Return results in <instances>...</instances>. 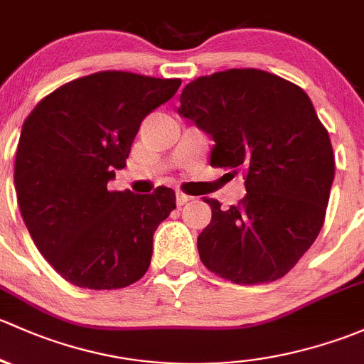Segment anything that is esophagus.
I'll list each match as a JSON object with an SVG mask.
<instances>
[{
	"instance_id": "esophagus-1",
	"label": "esophagus",
	"mask_w": 364,
	"mask_h": 364,
	"mask_svg": "<svg viewBox=\"0 0 364 364\" xmlns=\"http://www.w3.org/2000/svg\"><path fill=\"white\" fill-rule=\"evenodd\" d=\"M193 200V196H189V194L186 193H177V205L178 207H183V205L187 203V201Z\"/></svg>"
}]
</instances>
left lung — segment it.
<instances>
[{
  "label": "left lung",
  "instance_id": "8db88e82",
  "mask_svg": "<svg viewBox=\"0 0 364 364\" xmlns=\"http://www.w3.org/2000/svg\"><path fill=\"white\" fill-rule=\"evenodd\" d=\"M178 114L213 138L212 166L245 178L237 207L203 198L212 220L198 237L201 263L240 286L284 277L316 242L335 177L312 101L286 78L233 68L189 82Z\"/></svg>",
  "mask_w": 364,
  "mask_h": 364
}]
</instances>
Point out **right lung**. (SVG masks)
Listing matches in <instances>:
<instances>
[{
  "instance_id": "right-lung-1",
  "label": "right lung",
  "mask_w": 364,
  "mask_h": 364,
  "mask_svg": "<svg viewBox=\"0 0 364 364\" xmlns=\"http://www.w3.org/2000/svg\"><path fill=\"white\" fill-rule=\"evenodd\" d=\"M181 78L98 71L61 85L33 108L15 154V191L36 249L65 280L121 289L149 269L152 237L177 208L175 191H110L145 115Z\"/></svg>"
}]
</instances>
